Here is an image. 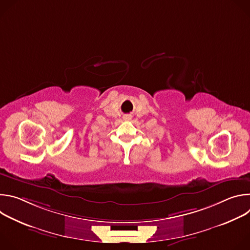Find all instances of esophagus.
Wrapping results in <instances>:
<instances>
[{"label": "esophagus", "instance_id": "34e87169", "mask_svg": "<svg viewBox=\"0 0 250 250\" xmlns=\"http://www.w3.org/2000/svg\"><path fill=\"white\" fill-rule=\"evenodd\" d=\"M130 119H131V117H130V116H125V117H124V120H125V121L130 120Z\"/></svg>", "mask_w": 250, "mask_h": 250}]
</instances>
